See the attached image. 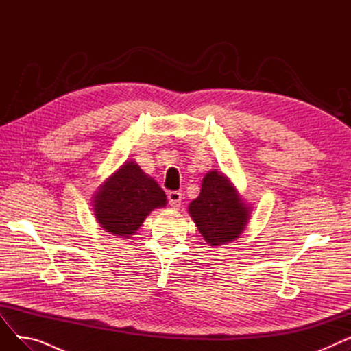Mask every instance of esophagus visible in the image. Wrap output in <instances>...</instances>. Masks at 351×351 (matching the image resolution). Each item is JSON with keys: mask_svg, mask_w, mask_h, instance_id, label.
<instances>
[{"mask_svg": "<svg viewBox=\"0 0 351 351\" xmlns=\"http://www.w3.org/2000/svg\"><path fill=\"white\" fill-rule=\"evenodd\" d=\"M168 200H169V205L172 208H179L180 202H182V193L178 191H172L168 193Z\"/></svg>", "mask_w": 351, "mask_h": 351, "instance_id": "1", "label": "esophagus"}]
</instances>
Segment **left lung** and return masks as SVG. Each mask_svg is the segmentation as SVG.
I'll return each mask as SVG.
<instances>
[{
    "label": "left lung",
    "instance_id": "obj_1",
    "mask_svg": "<svg viewBox=\"0 0 351 351\" xmlns=\"http://www.w3.org/2000/svg\"><path fill=\"white\" fill-rule=\"evenodd\" d=\"M250 210L233 183L217 171L205 175L199 196L189 204V215L209 246H222L241 236Z\"/></svg>",
    "mask_w": 351,
    "mask_h": 351
}]
</instances>
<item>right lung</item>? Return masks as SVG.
Returning <instances> with one entry per match:
<instances>
[{
	"instance_id": "1",
	"label": "right lung",
	"mask_w": 351,
	"mask_h": 351,
	"mask_svg": "<svg viewBox=\"0 0 351 351\" xmlns=\"http://www.w3.org/2000/svg\"><path fill=\"white\" fill-rule=\"evenodd\" d=\"M168 204L165 192L139 165L129 160L110 175L94 196V215L109 233L128 237L154 209Z\"/></svg>"
}]
</instances>
